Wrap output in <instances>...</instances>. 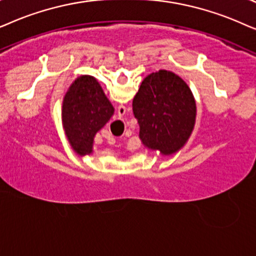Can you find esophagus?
<instances>
[{"label": "esophagus", "mask_w": 256, "mask_h": 256, "mask_svg": "<svg viewBox=\"0 0 256 256\" xmlns=\"http://www.w3.org/2000/svg\"><path fill=\"white\" fill-rule=\"evenodd\" d=\"M119 110H122V111H124V112H125V108H124V106H119V108H118V112H119ZM108 142H110V144H114V139H112V138H111V140H108Z\"/></svg>", "instance_id": "obj_1"}]
</instances>
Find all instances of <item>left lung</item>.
I'll use <instances>...</instances> for the list:
<instances>
[{"label":"left lung","instance_id":"obj_1","mask_svg":"<svg viewBox=\"0 0 256 256\" xmlns=\"http://www.w3.org/2000/svg\"><path fill=\"white\" fill-rule=\"evenodd\" d=\"M132 106L142 144L162 154L182 148L193 130V94L185 82L171 71L159 70L144 78Z\"/></svg>","mask_w":256,"mask_h":256}]
</instances>
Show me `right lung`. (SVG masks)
Returning a JSON list of instances; mask_svg holds the SVG:
<instances>
[{"label": "right lung", "instance_id": "obj_1", "mask_svg": "<svg viewBox=\"0 0 256 256\" xmlns=\"http://www.w3.org/2000/svg\"><path fill=\"white\" fill-rule=\"evenodd\" d=\"M114 114V106L91 76L77 78L63 100V126L80 156L92 152L94 137Z\"/></svg>", "mask_w": 256, "mask_h": 256}]
</instances>
